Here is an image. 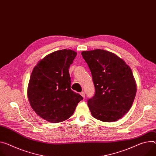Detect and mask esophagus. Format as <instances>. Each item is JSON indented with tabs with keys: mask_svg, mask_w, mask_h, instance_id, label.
I'll use <instances>...</instances> for the list:
<instances>
[{
	"mask_svg": "<svg viewBox=\"0 0 156 156\" xmlns=\"http://www.w3.org/2000/svg\"><path fill=\"white\" fill-rule=\"evenodd\" d=\"M80 94L84 98H85V93H84V91H82V92H81L80 93Z\"/></svg>",
	"mask_w": 156,
	"mask_h": 156,
	"instance_id": "obj_1",
	"label": "esophagus"
}]
</instances>
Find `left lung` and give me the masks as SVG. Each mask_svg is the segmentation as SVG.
Instances as JSON below:
<instances>
[{
    "label": "left lung",
    "mask_w": 156,
    "mask_h": 156,
    "mask_svg": "<svg viewBox=\"0 0 156 156\" xmlns=\"http://www.w3.org/2000/svg\"><path fill=\"white\" fill-rule=\"evenodd\" d=\"M91 71L95 93L88 105L93 118L113 122L129 111L136 94L131 68L115 53L101 49L83 51Z\"/></svg>",
    "instance_id": "1"
}]
</instances>
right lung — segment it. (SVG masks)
<instances>
[{"label":"right lung","mask_w":156,"mask_h":156,"mask_svg":"<svg viewBox=\"0 0 156 156\" xmlns=\"http://www.w3.org/2000/svg\"><path fill=\"white\" fill-rule=\"evenodd\" d=\"M76 56L72 50L54 51L34 67L28 86V98L37 114L53 123L72 116L83 97L71 90L68 69Z\"/></svg>","instance_id":"right-lung-1"}]
</instances>
